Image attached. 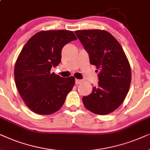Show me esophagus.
Here are the masks:
<instances>
[{
  "instance_id": "34e87169",
  "label": "esophagus",
  "mask_w": 150,
  "mask_h": 150,
  "mask_svg": "<svg viewBox=\"0 0 150 150\" xmlns=\"http://www.w3.org/2000/svg\"><path fill=\"white\" fill-rule=\"evenodd\" d=\"M82 80H81V79H75V84H79Z\"/></svg>"
}]
</instances>
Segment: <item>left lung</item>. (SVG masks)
<instances>
[{"mask_svg":"<svg viewBox=\"0 0 150 150\" xmlns=\"http://www.w3.org/2000/svg\"><path fill=\"white\" fill-rule=\"evenodd\" d=\"M77 38L98 72L99 82L89 95L83 96L86 108L97 115L112 112L123 102L131 82L128 59L119 42L104 30H78Z\"/></svg>","mask_w":150,"mask_h":150,"instance_id":"1","label":"left lung"}]
</instances>
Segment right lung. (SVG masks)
Returning a JSON list of instances; mask_svg holds the SVG:
<instances>
[{
  "label": "right lung",
  "mask_w": 150,
  "mask_h": 150,
  "mask_svg": "<svg viewBox=\"0 0 150 150\" xmlns=\"http://www.w3.org/2000/svg\"><path fill=\"white\" fill-rule=\"evenodd\" d=\"M75 40L71 31H42L33 35L20 53L14 67L16 86L35 113L47 115L59 110L73 89V76L62 77L50 71L60 63L64 46Z\"/></svg>",
  "instance_id": "obj_1"
}]
</instances>
